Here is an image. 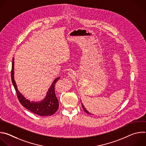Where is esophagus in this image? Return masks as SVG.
<instances>
[{"label":"esophagus","instance_id":"1","mask_svg":"<svg viewBox=\"0 0 146 146\" xmlns=\"http://www.w3.org/2000/svg\"><path fill=\"white\" fill-rule=\"evenodd\" d=\"M72 73H72V72H70H70H68V76H69V77H71V76H72V74H73Z\"/></svg>","mask_w":146,"mask_h":146}]
</instances>
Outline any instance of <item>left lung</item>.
<instances>
[{
  "label": "left lung",
  "instance_id": "8db88e82",
  "mask_svg": "<svg viewBox=\"0 0 146 146\" xmlns=\"http://www.w3.org/2000/svg\"><path fill=\"white\" fill-rule=\"evenodd\" d=\"M81 105H82V108H83V110H84V111L86 113H87V114H91V113H90L86 108H85V107L84 106V105H83V104L82 103V102H81Z\"/></svg>",
  "mask_w": 146,
  "mask_h": 146
}]
</instances>
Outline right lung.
<instances>
[{
    "label": "right lung",
    "mask_w": 146,
    "mask_h": 146,
    "mask_svg": "<svg viewBox=\"0 0 146 146\" xmlns=\"http://www.w3.org/2000/svg\"><path fill=\"white\" fill-rule=\"evenodd\" d=\"M14 58L13 59L11 69V80L13 85L17 92L18 99L21 104L27 109L40 116H50L54 114L58 109L59 102L55 93V85L60 78H56L52 82L47 92L45 98L40 101L35 102L27 99L18 90L17 84L14 79Z\"/></svg>",
    "instance_id": "1"
}]
</instances>
